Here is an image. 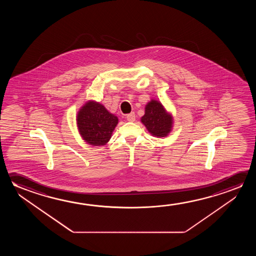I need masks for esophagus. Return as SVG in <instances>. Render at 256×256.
<instances>
[{
  "label": "esophagus",
  "mask_w": 256,
  "mask_h": 256,
  "mask_svg": "<svg viewBox=\"0 0 256 256\" xmlns=\"http://www.w3.org/2000/svg\"><path fill=\"white\" fill-rule=\"evenodd\" d=\"M126 118L128 122H134L136 120V115H134V112H131V114L126 115Z\"/></svg>",
  "instance_id": "esophagus-1"
}]
</instances>
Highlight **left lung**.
Instances as JSON below:
<instances>
[{"mask_svg": "<svg viewBox=\"0 0 256 256\" xmlns=\"http://www.w3.org/2000/svg\"><path fill=\"white\" fill-rule=\"evenodd\" d=\"M141 122L152 136L164 138L172 131L173 120L159 101L151 100L146 106Z\"/></svg>", "mask_w": 256, "mask_h": 256, "instance_id": "left-lung-1", "label": "left lung"}]
</instances>
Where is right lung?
I'll list each match as a JSON object with an SVG mask.
<instances>
[{
  "label": "right lung",
  "mask_w": 256,
  "mask_h": 256,
  "mask_svg": "<svg viewBox=\"0 0 256 256\" xmlns=\"http://www.w3.org/2000/svg\"><path fill=\"white\" fill-rule=\"evenodd\" d=\"M118 118L110 114L104 106L94 101H89L81 107L76 116V124L82 138L91 146H104L108 142Z\"/></svg>",
  "instance_id": "1"
}]
</instances>
